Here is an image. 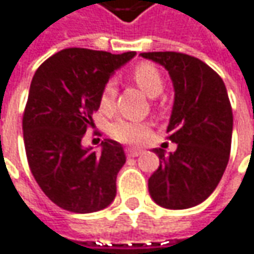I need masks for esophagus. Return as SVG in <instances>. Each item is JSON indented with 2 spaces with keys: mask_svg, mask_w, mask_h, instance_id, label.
Returning <instances> with one entry per match:
<instances>
[{
  "mask_svg": "<svg viewBox=\"0 0 254 254\" xmlns=\"http://www.w3.org/2000/svg\"><path fill=\"white\" fill-rule=\"evenodd\" d=\"M127 155L132 158L138 157V155H141V149H139V148H127Z\"/></svg>",
  "mask_w": 254,
  "mask_h": 254,
  "instance_id": "obj_1",
  "label": "esophagus"
}]
</instances>
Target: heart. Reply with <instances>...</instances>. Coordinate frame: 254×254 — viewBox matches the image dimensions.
Returning <instances> with one entry per match:
<instances>
[{"label":"heart","instance_id":"b5f03b06","mask_svg":"<svg viewBox=\"0 0 254 254\" xmlns=\"http://www.w3.org/2000/svg\"><path fill=\"white\" fill-rule=\"evenodd\" d=\"M132 80L149 97H157L164 90V79L161 71L152 63H141L132 70ZM116 97V86L109 80L103 86L100 93V105L103 109L112 108ZM149 127L143 122H132L127 119H118L111 125V133L122 142H138L148 133Z\"/></svg>","mask_w":254,"mask_h":254}]
</instances>
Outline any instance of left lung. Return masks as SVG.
<instances>
[{"instance_id": "left-lung-1", "label": "left lung", "mask_w": 254, "mask_h": 254, "mask_svg": "<svg viewBox=\"0 0 254 254\" xmlns=\"http://www.w3.org/2000/svg\"><path fill=\"white\" fill-rule=\"evenodd\" d=\"M161 64L174 86V105L167 127L175 152L161 148L158 170L148 180L151 198L170 210L194 207L210 197L227 167L233 112L221 77L197 57L175 52L141 53Z\"/></svg>"}]
</instances>
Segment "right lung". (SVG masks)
Listing matches in <instances>:
<instances>
[{
	"mask_svg": "<svg viewBox=\"0 0 254 254\" xmlns=\"http://www.w3.org/2000/svg\"><path fill=\"white\" fill-rule=\"evenodd\" d=\"M135 54L66 49L31 80L23 116L25 154L43 192L63 210L95 213L115 200L116 177L127 162L124 146L105 139L96 152L82 139L95 125L103 86Z\"/></svg>",
	"mask_w": 254,
	"mask_h": 254,
	"instance_id": "add662e5",
	"label": "right lung"
}]
</instances>
